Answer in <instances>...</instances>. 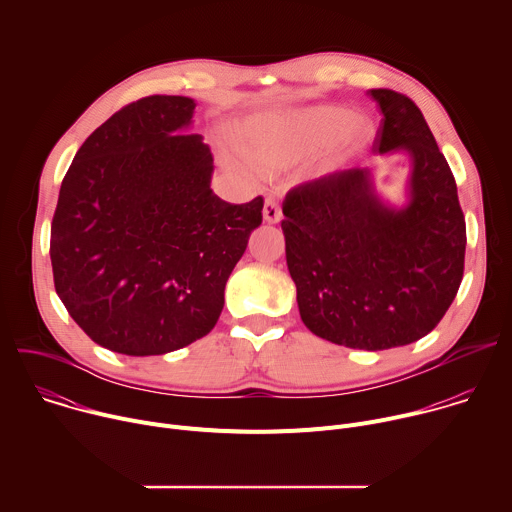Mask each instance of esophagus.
Returning a JSON list of instances; mask_svg holds the SVG:
<instances>
[{
  "label": "esophagus",
  "instance_id": "obj_1",
  "mask_svg": "<svg viewBox=\"0 0 512 512\" xmlns=\"http://www.w3.org/2000/svg\"><path fill=\"white\" fill-rule=\"evenodd\" d=\"M263 218H265L267 223H271V225H275V223L281 221V208H279V204H277L275 198H267V200H265Z\"/></svg>",
  "mask_w": 512,
  "mask_h": 512
}]
</instances>
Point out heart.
<instances>
[{"instance_id": "heart-1", "label": "heart", "mask_w": 512, "mask_h": 512, "mask_svg": "<svg viewBox=\"0 0 512 512\" xmlns=\"http://www.w3.org/2000/svg\"><path fill=\"white\" fill-rule=\"evenodd\" d=\"M371 133L367 121L336 105L253 117L241 131V148L248 158L227 154L225 164L241 176L255 178L261 170L277 172L294 166L326 144L312 170L318 178H328L342 172L362 152Z\"/></svg>"}]
</instances>
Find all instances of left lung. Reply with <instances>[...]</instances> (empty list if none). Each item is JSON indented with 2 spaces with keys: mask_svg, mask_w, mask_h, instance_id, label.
Here are the masks:
<instances>
[{
  "mask_svg": "<svg viewBox=\"0 0 512 512\" xmlns=\"http://www.w3.org/2000/svg\"><path fill=\"white\" fill-rule=\"evenodd\" d=\"M383 121L373 154L409 158L405 202L352 168L291 190L283 202L285 259L302 322L316 336L387 350L429 334L464 273L466 223L452 170L419 107L373 89Z\"/></svg>",
  "mask_w": 512,
  "mask_h": 512,
  "instance_id": "8db88e82",
  "label": "left lung"
}]
</instances>
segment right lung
Returning a JSON list of instances; mask_svg holds the SVG:
<instances>
[{
  "label": "right lung",
  "mask_w": 512,
  "mask_h": 512,
  "mask_svg": "<svg viewBox=\"0 0 512 512\" xmlns=\"http://www.w3.org/2000/svg\"><path fill=\"white\" fill-rule=\"evenodd\" d=\"M194 109L178 95L123 107L87 137L60 186L56 294L93 342L119 354H166L206 336L261 225V196L229 204L212 192Z\"/></svg>",
  "instance_id": "right-lung-1"
}]
</instances>
